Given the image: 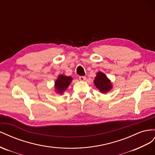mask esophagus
<instances>
[{
	"label": "esophagus",
	"mask_w": 155,
	"mask_h": 155,
	"mask_svg": "<svg viewBox=\"0 0 155 155\" xmlns=\"http://www.w3.org/2000/svg\"><path fill=\"white\" fill-rule=\"evenodd\" d=\"M79 80L82 81H84L86 80V77L85 76H81L79 77Z\"/></svg>",
	"instance_id": "obj_1"
}]
</instances>
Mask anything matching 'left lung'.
<instances>
[{"label": "left lung", "mask_w": 155, "mask_h": 155, "mask_svg": "<svg viewBox=\"0 0 155 155\" xmlns=\"http://www.w3.org/2000/svg\"><path fill=\"white\" fill-rule=\"evenodd\" d=\"M94 84L99 91L102 93H107L112 88V84L109 79L102 72L97 73L95 78Z\"/></svg>", "instance_id": "obj_1"}]
</instances>
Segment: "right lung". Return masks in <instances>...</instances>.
Segmentation results:
<instances>
[{
	"instance_id": "add662e5",
	"label": "right lung",
	"mask_w": 155,
	"mask_h": 155,
	"mask_svg": "<svg viewBox=\"0 0 155 155\" xmlns=\"http://www.w3.org/2000/svg\"><path fill=\"white\" fill-rule=\"evenodd\" d=\"M71 81L72 78L71 77H66L65 75H60L58 79L55 82V87L56 90L60 94H62L67 89Z\"/></svg>"
}]
</instances>
